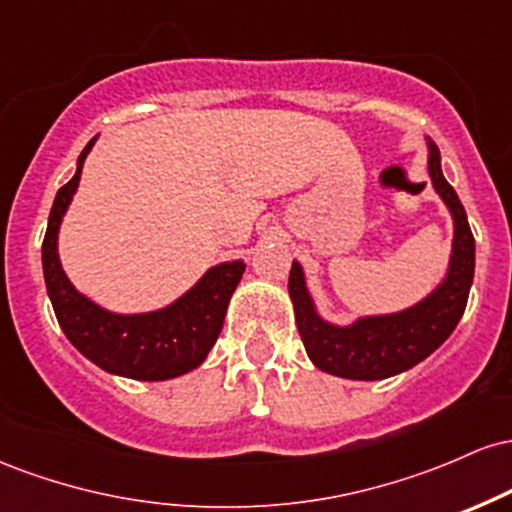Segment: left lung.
Returning <instances> with one entry per match:
<instances>
[{
  "label": "left lung",
  "mask_w": 512,
  "mask_h": 512,
  "mask_svg": "<svg viewBox=\"0 0 512 512\" xmlns=\"http://www.w3.org/2000/svg\"><path fill=\"white\" fill-rule=\"evenodd\" d=\"M428 146V173L433 187L455 219L450 272L440 289L404 313L363 317L351 327H334L317 317L305 291L303 269L293 262L289 293L298 332L310 361L325 373L351 380H383L409 370L450 337L467 308L469 286L474 279V236L460 197L440 173L438 146L433 142Z\"/></svg>",
  "instance_id": "8db88e82"
}]
</instances>
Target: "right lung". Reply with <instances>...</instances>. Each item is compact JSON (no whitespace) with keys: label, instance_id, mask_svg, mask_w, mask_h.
Segmentation results:
<instances>
[{"label":"right lung","instance_id":"right-lung-1","mask_svg":"<svg viewBox=\"0 0 512 512\" xmlns=\"http://www.w3.org/2000/svg\"><path fill=\"white\" fill-rule=\"evenodd\" d=\"M96 139L86 144L79 168L60 187L43 240V272L57 322L76 349L96 366L134 380H168L197 368L219 339L231 293L245 264L226 262L209 269L180 301L156 313L115 315L76 293L57 257V231L81 178V163Z\"/></svg>","mask_w":512,"mask_h":512}]
</instances>
